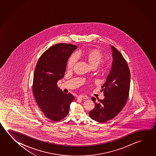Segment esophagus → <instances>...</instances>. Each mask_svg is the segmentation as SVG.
I'll return each instance as SVG.
<instances>
[{"label":"esophagus","instance_id":"1","mask_svg":"<svg viewBox=\"0 0 156 156\" xmlns=\"http://www.w3.org/2000/svg\"><path fill=\"white\" fill-rule=\"evenodd\" d=\"M86 99H87V98L85 97V96H78V97H77V100H78L84 101V100H86Z\"/></svg>","mask_w":156,"mask_h":156}]
</instances>
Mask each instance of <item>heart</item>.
<instances>
[{
  "mask_svg": "<svg viewBox=\"0 0 156 156\" xmlns=\"http://www.w3.org/2000/svg\"><path fill=\"white\" fill-rule=\"evenodd\" d=\"M77 55L81 56L93 68H95L101 63L104 58L102 53L98 49H89L85 51H79ZM77 57L76 54H73L70 56L67 62L66 68L67 70L71 71L73 69L77 62ZM107 68V65L105 63L101 64L100 69L101 71H105Z\"/></svg>",
  "mask_w": 156,
  "mask_h": 156,
  "instance_id": "b5f03b06",
  "label": "heart"
}]
</instances>
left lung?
Wrapping results in <instances>:
<instances>
[{
	"instance_id": "obj_1",
	"label": "left lung",
	"mask_w": 156,
	"mask_h": 156,
	"mask_svg": "<svg viewBox=\"0 0 156 156\" xmlns=\"http://www.w3.org/2000/svg\"><path fill=\"white\" fill-rule=\"evenodd\" d=\"M112 51V67L107 80L101 88L105 98L98 100L92 97L95 107L89 112L93 120L105 122L112 120L122 110L127 102L130 89V73L127 62L114 47Z\"/></svg>"
}]
</instances>
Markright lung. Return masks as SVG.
I'll list each match as a JSON object with an SVG mask.
<instances>
[{
  "label": "right lung",
  "instance_id": "obj_1",
  "mask_svg": "<svg viewBox=\"0 0 156 156\" xmlns=\"http://www.w3.org/2000/svg\"><path fill=\"white\" fill-rule=\"evenodd\" d=\"M77 46L58 44L41 55L34 74L33 92L38 107L49 119L58 121L68 115L74 97L59 90L57 82L64 76L67 60Z\"/></svg>",
  "mask_w": 156,
  "mask_h": 156
}]
</instances>
